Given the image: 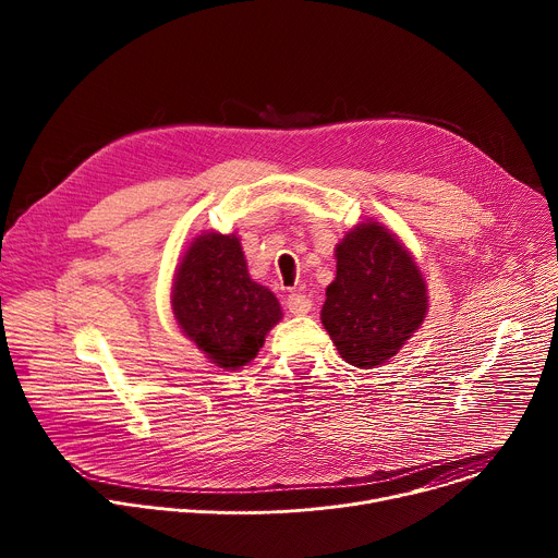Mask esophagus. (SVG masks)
Wrapping results in <instances>:
<instances>
[{"label": "esophagus", "mask_w": 558, "mask_h": 558, "mask_svg": "<svg viewBox=\"0 0 558 558\" xmlns=\"http://www.w3.org/2000/svg\"><path fill=\"white\" fill-rule=\"evenodd\" d=\"M287 308L293 315H304L311 311V298L302 295V293H289L287 295Z\"/></svg>", "instance_id": "34e87169"}]
</instances>
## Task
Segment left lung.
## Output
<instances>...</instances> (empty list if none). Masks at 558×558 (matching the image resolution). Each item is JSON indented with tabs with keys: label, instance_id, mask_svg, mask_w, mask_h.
Wrapping results in <instances>:
<instances>
[{
	"label": "left lung",
	"instance_id": "obj_1",
	"mask_svg": "<svg viewBox=\"0 0 558 558\" xmlns=\"http://www.w3.org/2000/svg\"><path fill=\"white\" fill-rule=\"evenodd\" d=\"M336 260L323 325L349 364L379 366L424 323V278L407 247L379 222H362L349 231Z\"/></svg>",
	"mask_w": 558,
	"mask_h": 558
}]
</instances>
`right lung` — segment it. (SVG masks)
Segmentation results:
<instances>
[{
    "instance_id": "obj_1",
    "label": "right lung",
    "mask_w": 558,
    "mask_h": 558,
    "mask_svg": "<svg viewBox=\"0 0 558 558\" xmlns=\"http://www.w3.org/2000/svg\"><path fill=\"white\" fill-rule=\"evenodd\" d=\"M183 333L222 368H241L280 320L276 295L247 274L235 235L203 233L185 252L172 291Z\"/></svg>"
}]
</instances>
